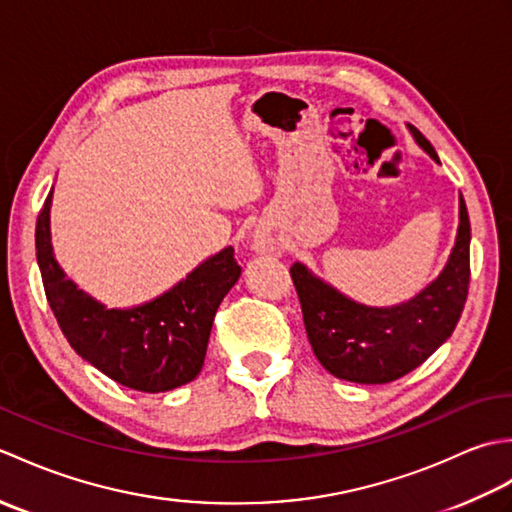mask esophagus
I'll list each match as a JSON object with an SVG mask.
<instances>
[{
	"instance_id": "esophagus-1",
	"label": "esophagus",
	"mask_w": 512,
	"mask_h": 512,
	"mask_svg": "<svg viewBox=\"0 0 512 512\" xmlns=\"http://www.w3.org/2000/svg\"><path fill=\"white\" fill-rule=\"evenodd\" d=\"M253 248L257 253H273V255H281V244L273 235H268L264 231H257L253 235Z\"/></svg>"
}]
</instances>
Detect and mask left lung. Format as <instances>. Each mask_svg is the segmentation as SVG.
Masks as SVG:
<instances>
[{
    "instance_id": "8db88e82",
    "label": "left lung",
    "mask_w": 512,
    "mask_h": 512,
    "mask_svg": "<svg viewBox=\"0 0 512 512\" xmlns=\"http://www.w3.org/2000/svg\"><path fill=\"white\" fill-rule=\"evenodd\" d=\"M407 127L418 147L440 162L429 140L413 125ZM469 248L471 224L460 195V224L449 262L409 301L365 306L314 275L306 264H292L303 323L319 363L332 376L361 385L391 383L422 365L460 321L471 279Z\"/></svg>"
}]
</instances>
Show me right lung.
<instances>
[{"label":"right lung","instance_id":"right-lung-1","mask_svg":"<svg viewBox=\"0 0 512 512\" xmlns=\"http://www.w3.org/2000/svg\"><path fill=\"white\" fill-rule=\"evenodd\" d=\"M52 191L37 217V264L65 339L107 378L147 394L191 383L200 374L215 312L242 268L226 246L204 259L176 286L134 308H107L83 292L54 259L50 237Z\"/></svg>","mask_w":512,"mask_h":512}]
</instances>
